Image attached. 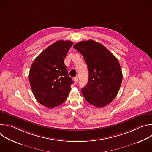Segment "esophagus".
Here are the masks:
<instances>
[{"label":"esophagus","instance_id":"34e87169","mask_svg":"<svg viewBox=\"0 0 152 152\" xmlns=\"http://www.w3.org/2000/svg\"><path fill=\"white\" fill-rule=\"evenodd\" d=\"M73 80H74V81H75V83H76L78 82V78H77V77H74V78H73Z\"/></svg>","mask_w":152,"mask_h":152}]
</instances>
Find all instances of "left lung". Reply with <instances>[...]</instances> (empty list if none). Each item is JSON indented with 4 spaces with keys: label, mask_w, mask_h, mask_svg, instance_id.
I'll return each instance as SVG.
<instances>
[{
    "label": "left lung",
    "mask_w": 152,
    "mask_h": 152,
    "mask_svg": "<svg viewBox=\"0 0 152 152\" xmlns=\"http://www.w3.org/2000/svg\"><path fill=\"white\" fill-rule=\"evenodd\" d=\"M73 48L83 56L87 65L89 77L82 93L91 104L103 107L116 97L123 74L117 58L100 43L93 40L80 41Z\"/></svg>",
    "instance_id": "left-lung-1"
}]
</instances>
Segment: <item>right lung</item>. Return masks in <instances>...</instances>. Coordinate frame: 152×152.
<instances>
[{
    "label": "right lung",
    "mask_w": 152,
    "mask_h": 152,
    "mask_svg": "<svg viewBox=\"0 0 152 152\" xmlns=\"http://www.w3.org/2000/svg\"><path fill=\"white\" fill-rule=\"evenodd\" d=\"M73 44L63 40L54 42L36 58L31 67L29 80L32 93L45 107H56L68 97L73 82L64 59Z\"/></svg>",
    "instance_id": "add662e5"
}]
</instances>
